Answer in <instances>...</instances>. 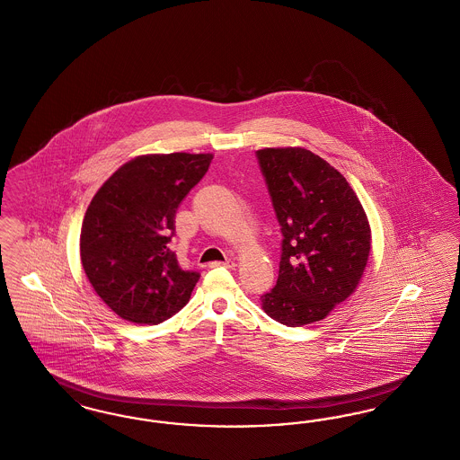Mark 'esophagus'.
Returning <instances> with one entry per match:
<instances>
[{
    "label": "esophagus",
    "instance_id": "esophagus-1",
    "mask_svg": "<svg viewBox=\"0 0 460 460\" xmlns=\"http://www.w3.org/2000/svg\"><path fill=\"white\" fill-rule=\"evenodd\" d=\"M208 267H229V269H234V267H236V261H233V260H227V261H212Z\"/></svg>",
    "mask_w": 460,
    "mask_h": 460
}]
</instances>
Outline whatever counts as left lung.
Wrapping results in <instances>:
<instances>
[{
  "label": "left lung",
  "mask_w": 460,
  "mask_h": 460,
  "mask_svg": "<svg viewBox=\"0 0 460 460\" xmlns=\"http://www.w3.org/2000/svg\"><path fill=\"white\" fill-rule=\"evenodd\" d=\"M282 231L276 288L261 308L288 327L323 320L361 282L371 250L367 212L348 180L303 147L257 150Z\"/></svg>",
  "instance_id": "left-lung-1"
}]
</instances>
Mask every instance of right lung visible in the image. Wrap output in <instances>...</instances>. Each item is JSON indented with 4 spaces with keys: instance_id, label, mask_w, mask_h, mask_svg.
I'll list each match as a JSON object with an SVG mask.
<instances>
[{
    "instance_id": "right-lung-1",
    "label": "right lung",
    "mask_w": 460,
    "mask_h": 460,
    "mask_svg": "<svg viewBox=\"0 0 460 460\" xmlns=\"http://www.w3.org/2000/svg\"><path fill=\"white\" fill-rule=\"evenodd\" d=\"M212 154H147L112 172L93 195L80 258L93 291L123 320L157 325L190 301L200 274L181 270L169 241L178 205Z\"/></svg>"
}]
</instances>
